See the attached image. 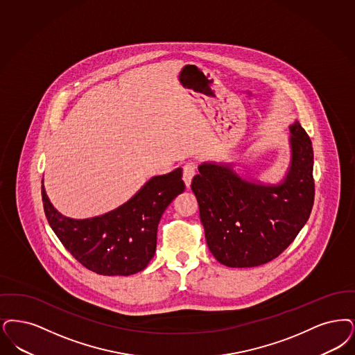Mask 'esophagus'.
<instances>
[{"label": "esophagus", "instance_id": "esophagus-1", "mask_svg": "<svg viewBox=\"0 0 355 355\" xmlns=\"http://www.w3.org/2000/svg\"><path fill=\"white\" fill-rule=\"evenodd\" d=\"M196 175V165L193 162H189L184 166V181L186 187H190L191 180Z\"/></svg>", "mask_w": 355, "mask_h": 355}]
</instances>
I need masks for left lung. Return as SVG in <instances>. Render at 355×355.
Listing matches in <instances>:
<instances>
[{
  "label": "left lung",
  "mask_w": 355,
  "mask_h": 355,
  "mask_svg": "<svg viewBox=\"0 0 355 355\" xmlns=\"http://www.w3.org/2000/svg\"><path fill=\"white\" fill-rule=\"evenodd\" d=\"M292 161L276 186L241 178L231 165L202 164L191 181L205 236L223 266L247 268L266 264L295 241L314 202L312 141L295 121L291 127Z\"/></svg>",
  "instance_id": "8db88e82"
}]
</instances>
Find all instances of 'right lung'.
<instances>
[{
  "label": "right lung",
  "instance_id": "add662e5",
  "mask_svg": "<svg viewBox=\"0 0 355 355\" xmlns=\"http://www.w3.org/2000/svg\"><path fill=\"white\" fill-rule=\"evenodd\" d=\"M182 169L157 175L111 213L76 220L53 207L42 184L43 209L58 239L87 270L128 276L144 270L156 252L157 227L166 207L184 193Z\"/></svg>",
  "mask_w": 355,
  "mask_h": 355
}]
</instances>
